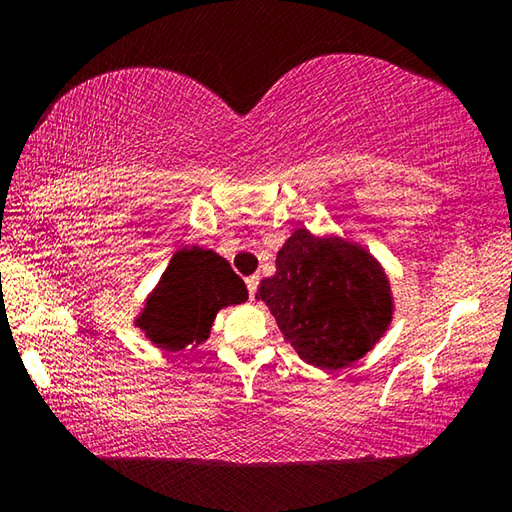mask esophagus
<instances>
[{
    "instance_id": "esophagus-1",
    "label": "esophagus",
    "mask_w": 512,
    "mask_h": 512,
    "mask_svg": "<svg viewBox=\"0 0 512 512\" xmlns=\"http://www.w3.org/2000/svg\"><path fill=\"white\" fill-rule=\"evenodd\" d=\"M257 284H259V275H250V277H246V287H248V296H250V300L255 298V293H257Z\"/></svg>"
}]
</instances>
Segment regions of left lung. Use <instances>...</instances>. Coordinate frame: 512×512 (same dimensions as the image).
<instances>
[{"mask_svg": "<svg viewBox=\"0 0 512 512\" xmlns=\"http://www.w3.org/2000/svg\"><path fill=\"white\" fill-rule=\"evenodd\" d=\"M293 350L311 366L336 370L361 359L391 323V287L366 250L296 230L280 248L275 275L259 284Z\"/></svg>", "mask_w": 512, "mask_h": 512, "instance_id": "obj_1", "label": "left lung"}]
</instances>
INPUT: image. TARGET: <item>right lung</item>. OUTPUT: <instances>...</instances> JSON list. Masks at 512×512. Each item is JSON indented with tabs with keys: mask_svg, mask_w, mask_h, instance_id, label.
Instances as JSON below:
<instances>
[{
	"mask_svg": "<svg viewBox=\"0 0 512 512\" xmlns=\"http://www.w3.org/2000/svg\"><path fill=\"white\" fill-rule=\"evenodd\" d=\"M244 300V280L221 255L198 246L183 248L171 257L137 325L158 348L180 352L210 336L216 311Z\"/></svg>",
	"mask_w": 512,
	"mask_h": 512,
	"instance_id": "right-lung-1",
	"label": "right lung"
}]
</instances>
